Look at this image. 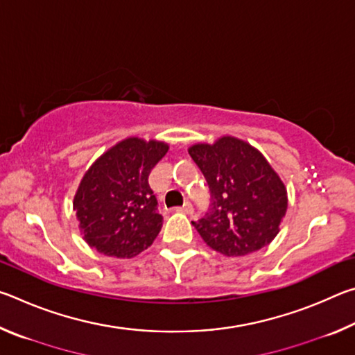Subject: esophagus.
<instances>
[{
	"mask_svg": "<svg viewBox=\"0 0 355 355\" xmlns=\"http://www.w3.org/2000/svg\"><path fill=\"white\" fill-rule=\"evenodd\" d=\"M177 211L184 213V214H192V211H194V208H192V205H191L189 202H186L183 207H178V208H177Z\"/></svg>",
	"mask_w": 355,
	"mask_h": 355,
	"instance_id": "obj_1",
	"label": "esophagus"
}]
</instances>
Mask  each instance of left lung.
<instances>
[{
    "mask_svg": "<svg viewBox=\"0 0 355 355\" xmlns=\"http://www.w3.org/2000/svg\"><path fill=\"white\" fill-rule=\"evenodd\" d=\"M211 192L209 211L192 225L203 241L227 257L260 250L277 236L288 196L284 182L249 142L222 136L188 148Z\"/></svg>",
    "mask_w": 355,
    "mask_h": 355,
    "instance_id": "left-lung-1",
    "label": "left lung"
}]
</instances>
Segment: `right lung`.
<instances>
[{
	"instance_id": "right-lung-1",
	"label": "right lung",
	"mask_w": 355,
	"mask_h": 355,
	"mask_svg": "<svg viewBox=\"0 0 355 355\" xmlns=\"http://www.w3.org/2000/svg\"><path fill=\"white\" fill-rule=\"evenodd\" d=\"M169 146L127 137L84 173L73 209L84 241L107 257L133 258L152 245L163 227L148 175Z\"/></svg>"
}]
</instances>
